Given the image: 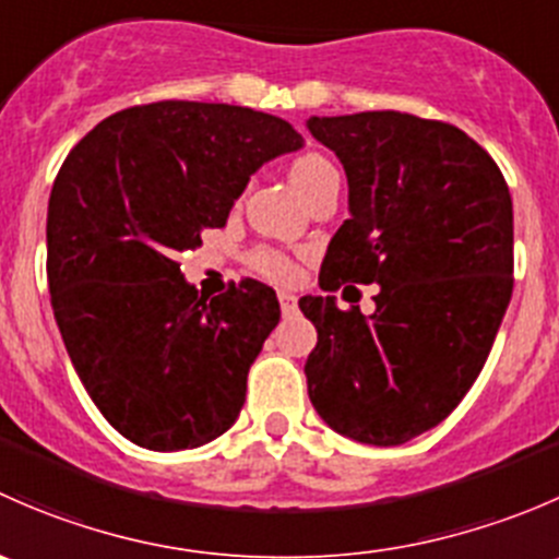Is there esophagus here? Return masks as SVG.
<instances>
[{
    "instance_id": "34e87169",
    "label": "esophagus",
    "mask_w": 559,
    "mask_h": 559,
    "mask_svg": "<svg viewBox=\"0 0 559 559\" xmlns=\"http://www.w3.org/2000/svg\"><path fill=\"white\" fill-rule=\"evenodd\" d=\"M278 302H281V313L292 316L297 311V297L289 295V292H278Z\"/></svg>"
}]
</instances>
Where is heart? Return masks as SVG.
<instances>
[{
    "instance_id": "b5f03b06",
    "label": "heart",
    "mask_w": 559,
    "mask_h": 559,
    "mask_svg": "<svg viewBox=\"0 0 559 559\" xmlns=\"http://www.w3.org/2000/svg\"><path fill=\"white\" fill-rule=\"evenodd\" d=\"M332 170H335V167H332L321 154H302L292 162L289 180L292 186L302 194V191H306L311 183H316L321 175ZM251 267L270 281H292L297 273L295 262H292L289 257H284L281 251H270V248H259V251L251 253Z\"/></svg>"
}]
</instances>
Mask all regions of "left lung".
I'll return each instance as SVG.
<instances>
[{
  "instance_id": "8db88e82",
  "label": "left lung",
  "mask_w": 559,
  "mask_h": 559,
  "mask_svg": "<svg viewBox=\"0 0 559 559\" xmlns=\"http://www.w3.org/2000/svg\"><path fill=\"white\" fill-rule=\"evenodd\" d=\"M348 178L319 284H379L376 311L302 297L319 341L308 397L341 436L397 447L441 425L481 373L514 289V207L462 129L397 110L311 118Z\"/></svg>"
}]
</instances>
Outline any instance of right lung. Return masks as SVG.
<instances>
[{
    "mask_svg": "<svg viewBox=\"0 0 559 559\" xmlns=\"http://www.w3.org/2000/svg\"><path fill=\"white\" fill-rule=\"evenodd\" d=\"M300 145L284 118L167 99L112 112L67 154L45 229L50 306L88 397L138 447L194 449L238 419L281 319L275 292L248 278L207 300L175 253Z\"/></svg>",
    "mask_w": 559,
    "mask_h": 559,
    "instance_id": "right-lung-1",
    "label": "right lung"
}]
</instances>
